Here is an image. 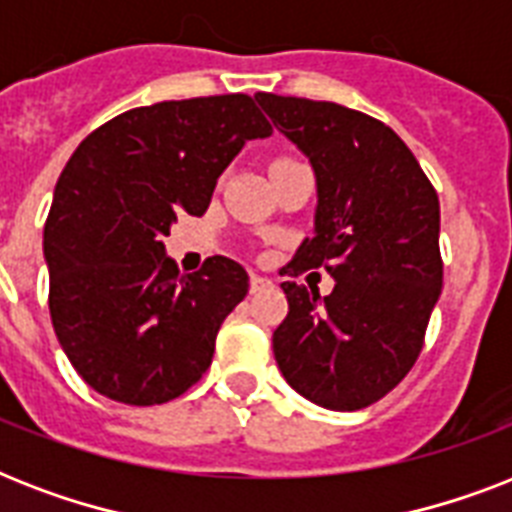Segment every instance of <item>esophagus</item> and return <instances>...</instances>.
I'll list each match as a JSON object with an SVG mask.
<instances>
[{"label": "esophagus", "mask_w": 512, "mask_h": 512, "mask_svg": "<svg viewBox=\"0 0 512 512\" xmlns=\"http://www.w3.org/2000/svg\"><path fill=\"white\" fill-rule=\"evenodd\" d=\"M273 281L265 279V276H257V273H252V279H249V292L252 295H257V292H265V289H271Z\"/></svg>", "instance_id": "1"}]
</instances>
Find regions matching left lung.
I'll use <instances>...</instances> for the list:
<instances>
[{"label":"left lung","mask_w":512,"mask_h":512,"mask_svg":"<svg viewBox=\"0 0 512 512\" xmlns=\"http://www.w3.org/2000/svg\"><path fill=\"white\" fill-rule=\"evenodd\" d=\"M255 98L316 172V231L289 276L327 268L335 279L327 297L281 284L289 313L273 332V356L300 396L356 412L396 388L420 356L444 284L438 193L380 119L327 100Z\"/></svg>","instance_id":"8db88e82"}]
</instances>
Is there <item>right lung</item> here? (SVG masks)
Segmentation results:
<instances>
[{
    "label": "right lung",
    "instance_id": "right-lung-1",
    "mask_svg": "<svg viewBox=\"0 0 512 512\" xmlns=\"http://www.w3.org/2000/svg\"><path fill=\"white\" fill-rule=\"evenodd\" d=\"M271 132L241 92L164 100L114 116L68 159L44 223L50 316L100 396L167 404L209 369L249 276L223 255L183 276L162 239L180 215H204L233 156Z\"/></svg>",
    "mask_w": 512,
    "mask_h": 512
}]
</instances>
